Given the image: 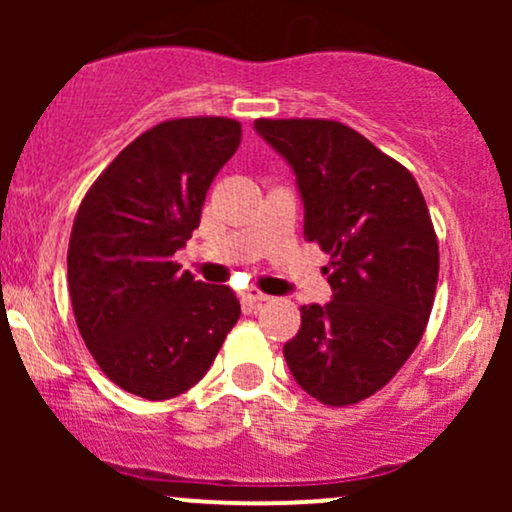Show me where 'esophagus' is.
Masks as SVG:
<instances>
[{
  "label": "esophagus",
  "mask_w": 512,
  "mask_h": 512,
  "mask_svg": "<svg viewBox=\"0 0 512 512\" xmlns=\"http://www.w3.org/2000/svg\"><path fill=\"white\" fill-rule=\"evenodd\" d=\"M243 301H248V303H264V301H269V296L267 293H262L260 289H248L243 293Z\"/></svg>",
  "instance_id": "34e87169"
}]
</instances>
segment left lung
Masks as SVG:
<instances>
[{
  "label": "left lung",
  "instance_id": "1",
  "mask_svg": "<svg viewBox=\"0 0 512 512\" xmlns=\"http://www.w3.org/2000/svg\"><path fill=\"white\" fill-rule=\"evenodd\" d=\"M291 163L303 236L330 255L332 301L301 305L284 344L296 383L327 407L375 395L414 354L436 301L438 238L414 175L337 120H255Z\"/></svg>",
  "mask_w": 512,
  "mask_h": 512
}]
</instances>
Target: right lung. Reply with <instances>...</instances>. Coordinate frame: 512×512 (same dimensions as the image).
<instances>
[{
	"mask_svg": "<svg viewBox=\"0 0 512 512\" xmlns=\"http://www.w3.org/2000/svg\"><path fill=\"white\" fill-rule=\"evenodd\" d=\"M231 117H175L127 144L81 199L67 250L76 327L110 380L170 399L204 378L240 317L228 286L180 272L216 173L238 151Z\"/></svg>",
	"mask_w": 512,
	"mask_h": 512,
	"instance_id": "add662e5",
	"label": "right lung"
}]
</instances>
